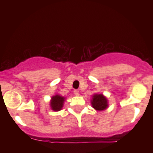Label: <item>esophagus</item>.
I'll use <instances>...</instances> for the list:
<instances>
[{
	"mask_svg": "<svg viewBox=\"0 0 153 153\" xmlns=\"http://www.w3.org/2000/svg\"><path fill=\"white\" fill-rule=\"evenodd\" d=\"M74 94H75L76 96H78L79 95H80V94H79V91H78V90H75V91H74Z\"/></svg>",
	"mask_w": 153,
	"mask_h": 153,
	"instance_id": "34e87169",
	"label": "esophagus"
}]
</instances>
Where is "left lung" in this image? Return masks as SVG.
<instances>
[{"instance_id": "obj_1", "label": "left lung", "mask_w": 153, "mask_h": 153, "mask_svg": "<svg viewBox=\"0 0 153 153\" xmlns=\"http://www.w3.org/2000/svg\"><path fill=\"white\" fill-rule=\"evenodd\" d=\"M93 108L97 111H103L108 107V100L103 94H94L91 100Z\"/></svg>"}]
</instances>
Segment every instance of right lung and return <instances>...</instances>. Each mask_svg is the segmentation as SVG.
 <instances>
[{"mask_svg": "<svg viewBox=\"0 0 153 153\" xmlns=\"http://www.w3.org/2000/svg\"><path fill=\"white\" fill-rule=\"evenodd\" d=\"M65 98L63 96H59L57 94L55 96H52L50 101V107L54 111H58L62 109L64 104Z\"/></svg>", "mask_w": 153, "mask_h": 153, "instance_id": "right-lung-1", "label": "right lung"}]
</instances>
